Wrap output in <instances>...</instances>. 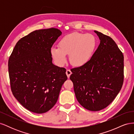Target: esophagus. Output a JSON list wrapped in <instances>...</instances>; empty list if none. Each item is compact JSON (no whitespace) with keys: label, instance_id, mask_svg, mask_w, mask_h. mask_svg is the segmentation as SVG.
I'll return each instance as SVG.
<instances>
[{"label":"esophagus","instance_id":"1","mask_svg":"<svg viewBox=\"0 0 134 134\" xmlns=\"http://www.w3.org/2000/svg\"><path fill=\"white\" fill-rule=\"evenodd\" d=\"M71 71L69 70V69H67L66 70V75H67V76H68V78H69L70 77V75L71 74Z\"/></svg>","mask_w":134,"mask_h":134}]
</instances>
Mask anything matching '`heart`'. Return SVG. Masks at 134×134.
Returning a JSON list of instances; mask_svg holds the SVG:
<instances>
[{
  "label": "heart",
  "mask_w": 134,
  "mask_h": 134,
  "mask_svg": "<svg viewBox=\"0 0 134 134\" xmlns=\"http://www.w3.org/2000/svg\"><path fill=\"white\" fill-rule=\"evenodd\" d=\"M96 43L94 36L91 34L72 32L60 40L59 47H52L50 53L59 66L64 65L66 62V55H69V61L72 65L82 66L92 57Z\"/></svg>",
  "instance_id": "b5f03b06"
}]
</instances>
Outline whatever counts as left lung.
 I'll return each instance as SVG.
<instances>
[{
  "label": "left lung",
  "mask_w": 134,
  "mask_h": 134,
  "mask_svg": "<svg viewBox=\"0 0 134 134\" xmlns=\"http://www.w3.org/2000/svg\"><path fill=\"white\" fill-rule=\"evenodd\" d=\"M100 43L84 65L71 69L70 79L75 97L88 110L107 107L119 94L124 83V55L109 36L94 31Z\"/></svg>",
  "instance_id": "1"
}]
</instances>
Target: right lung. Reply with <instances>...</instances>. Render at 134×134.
<instances>
[{"mask_svg":"<svg viewBox=\"0 0 134 134\" xmlns=\"http://www.w3.org/2000/svg\"><path fill=\"white\" fill-rule=\"evenodd\" d=\"M62 32L55 28L36 30L20 39L8 60L11 91L28 110L43 113L54 107L66 69L52 64L50 50Z\"/></svg>","mask_w":134,"mask_h":134,"instance_id":"add662e5","label":"right lung"}]
</instances>
